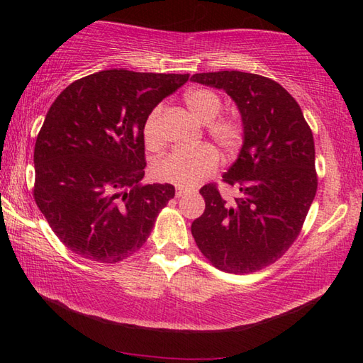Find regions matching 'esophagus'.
<instances>
[{"instance_id":"34e87169","label":"esophagus","mask_w":363,"mask_h":363,"mask_svg":"<svg viewBox=\"0 0 363 363\" xmlns=\"http://www.w3.org/2000/svg\"><path fill=\"white\" fill-rule=\"evenodd\" d=\"M187 189H182V187H177L176 189V198H181V196H184V195H186L187 194Z\"/></svg>"}]
</instances>
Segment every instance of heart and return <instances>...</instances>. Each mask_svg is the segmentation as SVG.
<instances>
[{"label":"heart","mask_w":363,"mask_h":363,"mask_svg":"<svg viewBox=\"0 0 363 363\" xmlns=\"http://www.w3.org/2000/svg\"><path fill=\"white\" fill-rule=\"evenodd\" d=\"M187 109L195 118L207 123V133L223 150L233 151L243 140V126L235 117L223 115L221 98L211 89H191L184 95ZM164 106H156L143 125V138L150 150L162 146L160 118ZM218 167V154L212 146L201 145L196 148L176 150L157 159L152 165V173L157 179L174 184L179 187H191L212 174Z\"/></svg>","instance_id":"b5f03b06"}]
</instances>
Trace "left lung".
I'll list each match as a JSON object with an SVG mask.
<instances>
[{"instance_id":"1","label":"left lung","mask_w":363,"mask_h":363,"mask_svg":"<svg viewBox=\"0 0 363 363\" xmlns=\"http://www.w3.org/2000/svg\"><path fill=\"white\" fill-rule=\"evenodd\" d=\"M191 81L225 90L243 126L242 150L223 174L238 196L228 201L213 184L204 186L206 211L191 223V235L221 272H257L296 240L317 194L312 130L295 98L265 76L217 72Z\"/></svg>"}]
</instances>
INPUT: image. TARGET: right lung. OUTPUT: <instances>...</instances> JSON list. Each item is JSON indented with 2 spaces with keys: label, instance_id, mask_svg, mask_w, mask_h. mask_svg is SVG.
<instances>
[{
  "label": "right lung",
  "instance_id": "add662e5",
  "mask_svg": "<svg viewBox=\"0 0 363 363\" xmlns=\"http://www.w3.org/2000/svg\"><path fill=\"white\" fill-rule=\"evenodd\" d=\"M189 74L106 70L70 84L46 113L34 148V199L78 256L115 264L143 246L172 184H140L143 125Z\"/></svg>",
  "mask_w": 363,
  "mask_h": 363
}]
</instances>
